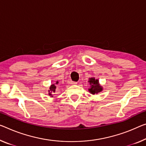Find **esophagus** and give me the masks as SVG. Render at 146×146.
I'll list each match as a JSON object with an SVG mask.
<instances>
[{"label": "esophagus", "mask_w": 146, "mask_h": 146, "mask_svg": "<svg viewBox=\"0 0 146 146\" xmlns=\"http://www.w3.org/2000/svg\"><path fill=\"white\" fill-rule=\"evenodd\" d=\"M77 84V82H70V84L71 85H74V84Z\"/></svg>", "instance_id": "34e87169"}]
</instances>
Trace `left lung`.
Listing matches in <instances>:
<instances>
[{"label":"left lung","mask_w":146,"mask_h":146,"mask_svg":"<svg viewBox=\"0 0 146 146\" xmlns=\"http://www.w3.org/2000/svg\"><path fill=\"white\" fill-rule=\"evenodd\" d=\"M88 82L91 86L90 88H89L88 91L92 95L98 94L103 90V87L99 84V80L98 79H95L94 77H92L89 78Z\"/></svg>","instance_id":"8db88e82"}]
</instances>
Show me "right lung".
Masks as SVG:
<instances>
[{"mask_svg": "<svg viewBox=\"0 0 146 146\" xmlns=\"http://www.w3.org/2000/svg\"><path fill=\"white\" fill-rule=\"evenodd\" d=\"M58 83H59V82H58V81H57L55 84H53L50 86V90L48 91V95L50 96V97H53V93H55V90H56V86H57L56 85H57Z\"/></svg>", "mask_w": 146, "mask_h": 146, "instance_id": "add662e5", "label": "right lung"}]
</instances>
